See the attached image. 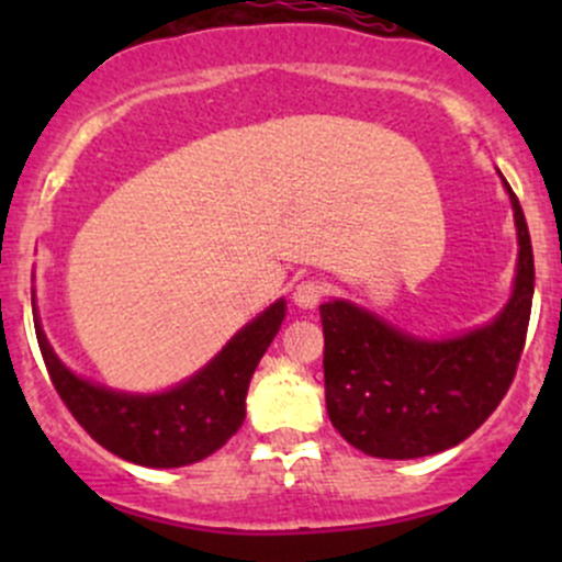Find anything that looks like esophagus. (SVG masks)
Returning <instances> with one entry per match:
<instances>
[{"label":"esophagus","mask_w":562,"mask_h":562,"mask_svg":"<svg viewBox=\"0 0 562 562\" xmlns=\"http://www.w3.org/2000/svg\"><path fill=\"white\" fill-rule=\"evenodd\" d=\"M328 293V285L323 280H302L293 291V302L302 310H313L321 304V299Z\"/></svg>","instance_id":"obj_1"}]
</instances>
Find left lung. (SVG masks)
Wrapping results in <instances>:
<instances>
[{"mask_svg":"<svg viewBox=\"0 0 562 562\" xmlns=\"http://www.w3.org/2000/svg\"><path fill=\"white\" fill-rule=\"evenodd\" d=\"M503 184L514 203L519 263L512 299L490 326L424 342L348 302L321 304L328 418L364 454L416 459L451 449L495 413L512 386L536 269L519 198Z\"/></svg>","mask_w":562,"mask_h":562,"instance_id":"1","label":"left lung"}]
</instances>
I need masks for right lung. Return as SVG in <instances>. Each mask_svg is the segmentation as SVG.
Returning <instances> with one entry per match:
<instances>
[{"label": "right lung", "instance_id": "right-lung-1", "mask_svg": "<svg viewBox=\"0 0 562 562\" xmlns=\"http://www.w3.org/2000/svg\"><path fill=\"white\" fill-rule=\"evenodd\" d=\"M285 302L247 323L198 375L166 394L133 396L72 375L37 331L56 394L78 424L111 454L146 468H181L223 449L245 422V400L260 356L280 331Z\"/></svg>", "mask_w": 562, "mask_h": 562}]
</instances>
